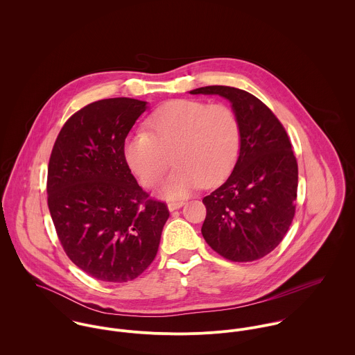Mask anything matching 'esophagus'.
<instances>
[{
	"label": "esophagus",
	"mask_w": 355,
	"mask_h": 355,
	"mask_svg": "<svg viewBox=\"0 0 355 355\" xmlns=\"http://www.w3.org/2000/svg\"><path fill=\"white\" fill-rule=\"evenodd\" d=\"M183 205H184L183 201H171V202H168V209L169 210H176V209L182 207Z\"/></svg>",
	"instance_id": "34e87169"
}]
</instances>
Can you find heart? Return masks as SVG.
Listing matches in <instances>:
<instances>
[{"label":"heart","instance_id":"b5f03b06","mask_svg":"<svg viewBox=\"0 0 355 355\" xmlns=\"http://www.w3.org/2000/svg\"><path fill=\"white\" fill-rule=\"evenodd\" d=\"M241 148L235 112L223 103L175 100L155 109L145 130L124 142V158L144 186L154 189L171 160L176 165L164 187L171 198L184 197L200 184L213 187L232 171Z\"/></svg>","mask_w":355,"mask_h":355}]
</instances>
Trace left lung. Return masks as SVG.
I'll list each match as a JSON object with an SVG mask.
<instances>
[{
  "mask_svg": "<svg viewBox=\"0 0 355 355\" xmlns=\"http://www.w3.org/2000/svg\"><path fill=\"white\" fill-rule=\"evenodd\" d=\"M191 94H217L232 103L241 125V152L230 178L202 200L206 243L234 262L273 252L287 234L298 190V162L286 128L253 94L206 86Z\"/></svg>",
  "mask_w": 355,
  "mask_h": 355,
  "instance_id": "1",
  "label": "left lung"
}]
</instances>
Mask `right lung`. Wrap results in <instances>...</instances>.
Segmentation results:
<instances>
[{"instance_id":"obj_1","label":"right lung","mask_w":355,"mask_h":355,"mask_svg":"<svg viewBox=\"0 0 355 355\" xmlns=\"http://www.w3.org/2000/svg\"><path fill=\"white\" fill-rule=\"evenodd\" d=\"M146 102H92L62 125L48 166V206L68 258L89 276L125 283L157 255L169 217L150 198L124 158V142Z\"/></svg>"}]
</instances>
